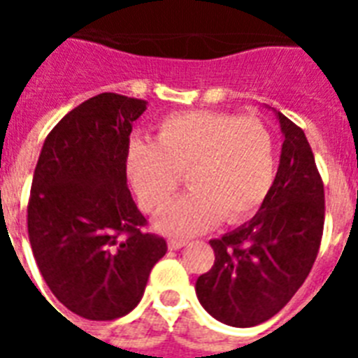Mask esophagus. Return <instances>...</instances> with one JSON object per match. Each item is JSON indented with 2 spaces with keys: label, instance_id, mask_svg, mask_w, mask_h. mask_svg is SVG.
I'll list each match as a JSON object with an SVG mask.
<instances>
[{
  "label": "esophagus",
  "instance_id": "obj_1",
  "mask_svg": "<svg viewBox=\"0 0 358 358\" xmlns=\"http://www.w3.org/2000/svg\"><path fill=\"white\" fill-rule=\"evenodd\" d=\"M185 245H187V241H185V239H176V238L169 239V249L171 250H178V249H182V247H185Z\"/></svg>",
  "mask_w": 358,
  "mask_h": 358
}]
</instances>
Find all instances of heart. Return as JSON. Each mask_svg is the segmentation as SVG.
Wrapping results in <instances>:
<instances>
[{
  "mask_svg": "<svg viewBox=\"0 0 358 358\" xmlns=\"http://www.w3.org/2000/svg\"><path fill=\"white\" fill-rule=\"evenodd\" d=\"M275 165V141L260 119L208 109L169 115L156 141L131 137L126 148L129 184L150 215L171 204L185 174L191 191L157 221L167 234L250 217L269 195Z\"/></svg>",
  "mask_w": 358,
  "mask_h": 358,
  "instance_id": "heart-1",
  "label": "heart"
}]
</instances>
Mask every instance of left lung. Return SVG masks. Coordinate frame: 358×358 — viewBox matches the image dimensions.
<instances>
[{"mask_svg":"<svg viewBox=\"0 0 358 358\" xmlns=\"http://www.w3.org/2000/svg\"><path fill=\"white\" fill-rule=\"evenodd\" d=\"M277 115L284 143L269 195L252 221L210 241L215 262L195 284L208 314L232 327H255L282 310L322 243L323 180L305 131Z\"/></svg>","mask_w":358,"mask_h":358,"instance_id":"1","label":"left lung"}]
</instances>
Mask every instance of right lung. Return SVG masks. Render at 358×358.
<instances>
[{
	"label": "right lung",
	"instance_id": "right-lung-1",
	"mask_svg": "<svg viewBox=\"0 0 358 358\" xmlns=\"http://www.w3.org/2000/svg\"><path fill=\"white\" fill-rule=\"evenodd\" d=\"M145 100L102 92L48 134L27 204L36 266L70 312L111 322L131 312L167 241L146 232L126 184V148Z\"/></svg>",
	"mask_w": 358,
	"mask_h": 358
}]
</instances>
